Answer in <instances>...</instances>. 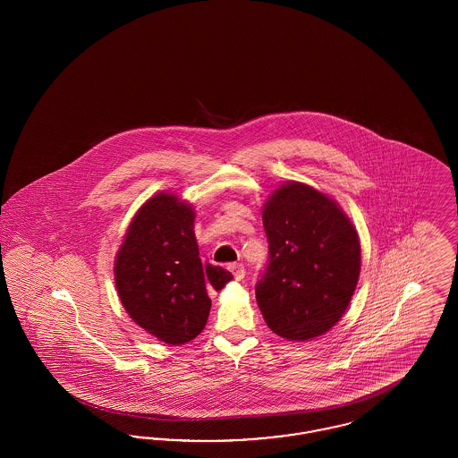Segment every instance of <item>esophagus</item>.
Returning a JSON list of instances; mask_svg holds the SVG:
<instances>
[{
	"instance_id": "1",
	"label": "esophagus",
	"mask_w": 458,
	"mask_h": 458,
	"mask_svg": "<svg viewBox=\"0 0 458 458\" xmlns=\"http://www.w3.org/2000/svg\"><path fill=\"white\" fill-rule=\"evenodd\" d=\"M228 269L232 271V275H233V278H235L237 282L243 280V276H245V267H243V264L233 262V264H230V266H228Z\"/></svg>"
}]
</instances>
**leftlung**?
I'll use <instances>...</instances> for the list:
<instances>
[{
  "label": "left lung",
  "instance_id": "left-lung-1",
  "mask_svg": "<svg viewBox=\"0 0 458 458\" xmlns=\"http://www.w3.org/2000/svg\"><path fill=\"white\" fill-rule=\"evenodd\" d=\"M269 256L256 284L266 325L286 340L327 333L360 273V243L335 200L304 183L280 187L262 211Z\"/></svg>",
  "mask_w": 458,
  "mask_h": 458
}]
</instances>
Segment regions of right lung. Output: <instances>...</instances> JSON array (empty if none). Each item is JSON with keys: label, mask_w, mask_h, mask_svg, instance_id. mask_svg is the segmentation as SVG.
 <instances>
[{"label": "right lung", "mask_w": 458, "mask_h": 458, "mask_svg": "<svg viewBox=\"0 0 458 458\" xmlns=\"http://www.w3.org/2000/svg\"><path fill=\"white\" fill-rule=\"evenodd\" d=\"M114 280L122 304L139 327L161 342L182 345L208 323V290H221L232 273L202 266L192 208L159 194L131 221L116 256Z\"/></svg>", "instance_id": "1"}]
</instances>
